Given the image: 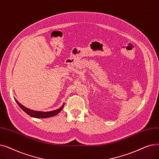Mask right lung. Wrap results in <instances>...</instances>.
<instances>
[{
	"instance_id": "right-lung-1",
	"label": "right lung",
	"mask_w": 159,
	"mask_h": 159,
	"mask_svg": "<svg viewBox=\"0 0 159 159\" xmlns=\"http://www.w3.org/2000/svg\"><path fill=\"white\" fill-rule=\"evenodd\" d=\"M15 101L16 103L18 104L19 107L25 113H26L28 115H30L31 116H32V117H34V118H43V119H44V118H48V117H51V116H53L59 113L63 109L64 106V104H63L59 108V109L54 110V111H48V112H43V111H37L30 110V109H28V108L24 107V106L20 104L17 101H16V99H15Z\"/></svg>"
}]
</instances>
